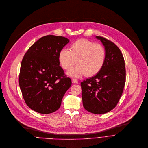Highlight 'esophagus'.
<instances>
[{"mask_svg":"<svg viewBox=\"0 0 148 148\" xmlns=\"http://www.w3.org/2000/svg\"><path fill=\"white\" fill-rule=\"evenodd\" d=\"M72 83H78V81H77V80H76V79H72Z\"/></svg>","mask_w":148,"mask_h":148,"instance_id":"1","label":"esophagus"}]
</instances>
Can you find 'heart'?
Segmentation results:
<instances>
[{"instance_id":"heart-1","label":"heart","mask_w":148,"mask_h":148,"mask_svg":"<svg viewBox=\"0 0 148 148\" xmlns=\"http://www.w3.org/2000/svg\"><path fill=\"white\" fill-rule=\"evenodd\" d=\"M106 51L100 44L86 39H80L73 43L70 49H62L59 52L60 65L66 71L69 70L76 62L77 65L67 74L79 77L87 74L88 76L97 75L104 64Z\"/></svg>"}]
</instances>
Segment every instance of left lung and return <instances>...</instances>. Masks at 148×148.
<instances>
[{"instance_id": "obj_1", "label": "left lung", "mask_w": 148, "mask_h": 148, "mask_svg": "<svg viewBox=\"0 0 148 148\" xmlns=\"http://www.w3.org/2000/svg\"><path fill=\"white\" fill-rule=\"evenodd\" d=\"M104 47L106 58L100 71L81 83L84 108L88 111L102 114L112 110L121 98L126 82L123 55L111 41L97 36Z\"/></svg>"}]
</instances>
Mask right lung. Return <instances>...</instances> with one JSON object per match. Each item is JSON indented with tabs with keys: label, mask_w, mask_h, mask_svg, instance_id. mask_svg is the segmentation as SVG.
<instances>
[{
	"label": "right lung",
	"mask_w": 148,
	"mask_h": 148,
	"mask_svg": "<svg viewBox=\"0 0 148 148\" xmlns=\"http://www.w3.org/2000/svg\"><path fill=\"white\" fill-rule=\"evenodd\" d=\"M69 42L64 37L46 36L32 45L23 58L19 87L26 104L38 113L57 110L72 84L58 60L59 52Z\"/></svg>",
	"instance_id": "obj_1"
}]
</instances>
